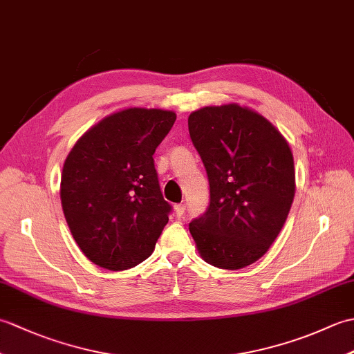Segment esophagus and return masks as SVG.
Returning <instances> with one entry per match:
<instances>
[{"instance_id": "obj_1", "label": "esophagus", "mask_w": 354, "mask_h": 354, "mask_svg": "<svg viewBox=\"0 0 354 354\" xmlns=\"http://www.w3.org/2000/svg\"><path fill=\"white\" fill-rule=\"evenodd\" d=\"M175 214H176V217H181L183 214H184V212H185V207L183 205V204H179V205H175Z\"/></svg>"}]
</instances>
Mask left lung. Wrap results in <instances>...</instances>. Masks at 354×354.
Returning a JSON list of instances; mask_svg holds the SVG:
<instances>
[{"label":"left lung","instance_id":"1","mask_svg":"<svg viewBox=\"0 0 354 354\" xmlns=\"http://www.w3.org/2000/svg\"><path fill=\"white\" fill-rule=\"evenodd\" d=\"M189 131L209 183V207L190 223L198 252L221 269L250 266L268 252L290 212L289 142L268 118L237 103L192 112Z\"/></svg>","mask_w":354,"mask_h":354}]
</instances>
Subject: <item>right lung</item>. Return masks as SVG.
<instances>
[{
  "label": "right lung",
  "mask_w": 354,
  "mask_h": 354,
  "mask_svg": "<svg viewBox=\"0 0 354 354\" xmlns=\"http://www.w3.org/2000/svg\"><path fill=\"white\" fill-rule=\"evenodd\" d=\"M175 120L173 111L126 108L88 129L66 156L64 216L94 265L126 270L153 252L170 212L153 153Z\"/></svg>",
  "instance_id": "obj_1"
}]
</instances>
